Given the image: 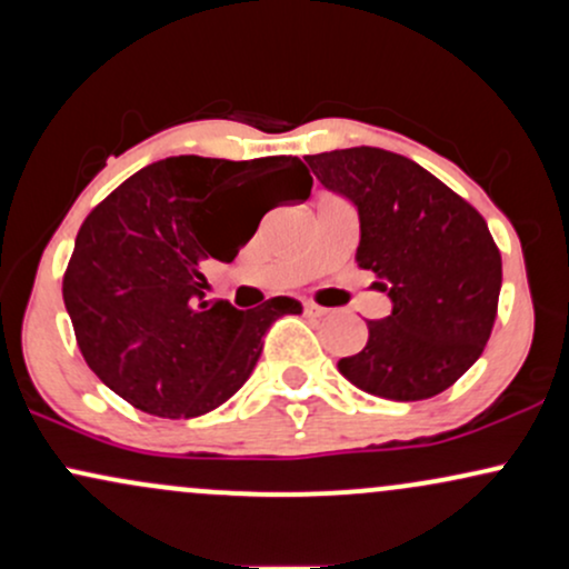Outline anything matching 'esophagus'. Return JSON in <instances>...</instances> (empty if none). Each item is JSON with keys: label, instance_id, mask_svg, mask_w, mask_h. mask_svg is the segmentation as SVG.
Segmentation results:
<instances>
[{"label": "esophagus", "instance_id": "1", "mask_svg": "<svg viewBox=\"0 0 569 569\" xmlns=\"http://www.w3.org/2000/svg\"><path fill=\"white\" fill-rule=\"evenodd\" d=\"M302 310H305V316H323V307H318L316 302H302Z\"/></svg>", "mask_w": 569, "mask_h": 569}]
</instances>
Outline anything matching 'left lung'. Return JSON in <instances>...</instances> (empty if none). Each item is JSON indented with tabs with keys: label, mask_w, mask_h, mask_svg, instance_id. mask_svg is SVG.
Returning <instances> with one entry per match:
<instances>
[{
	"label": "left lung",
	"mask_w": 569,
	"mask_h": 569,
	"mask_svg": "<svg viewBox=\"0 0 569 569\" xmlns=\"http://www.w3.org/2000/svg\"><path fill=\"white\" fill-rule=\"evenodd\" d=\"M307 166L356 206V262L385 280L393 302L382 321H367V348L342 358L339 371L388 401L439 396L479 361L498 316L502 262L487 221L396 152L335 149Z\"/></svg>",
	"instance_id": "obj_1"
}]
</instances>
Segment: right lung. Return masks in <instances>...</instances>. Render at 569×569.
<instances>
[{"instance_id":"1","label":"right lung","mask_w":569,"mask_h":569,"mask_svg":"<svg viewBox=\"0 0 569 569\" xmlns=\"http://www.w3.org/2000/svg\"><path fill=\"white\" fill-rule=\"evenodd\" d=\"M310 198L299 158L213 160L181 154L141 168L82 221L63 305L96 377L154 417H200L243 388L262 337L302 305L272 297L253 310L206 302V259L232 262L280 200Z\"/></svg>"}]
</instances>
